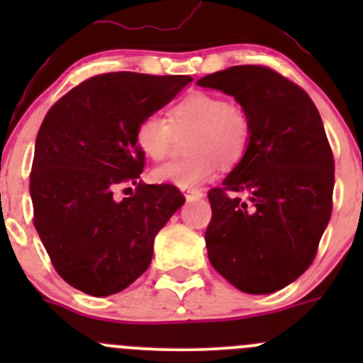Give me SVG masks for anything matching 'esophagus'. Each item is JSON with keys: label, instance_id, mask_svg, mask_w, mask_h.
<instances>
[{"label": "esophagus", "instance_id": "1", "mask_svg": "<svg viewBox=\"0 0 363 363\" xmlns=\"http://www.w3.org/2000/svg\"><path fill=\"white\" fill-rule=\"evenodd\" d=\"M184 196L188 202H191V200H200L203 199V193L199 191V189H188V191H184Z\"/></svg>", "mask_w": 363, "mask_h": 363}]
</instances>
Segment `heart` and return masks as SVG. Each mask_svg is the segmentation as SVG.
<instances>
[{
	"label": "heart",
	"instance_id": "heart-1",
	"mask_svg": "<svg viewBox=\"0 0 363 363\" xmlns=\"http://www.w3.org/2000/svg\"><path fill=\"white\" fill-rule=\"evenodd\" d=\"M186 144L189 158L168 161L151 172L160 184L195 189L218 174V164L235 167L246 156L251 142V119L240 105L205 91H193L175 101L168 119L149 113L138 123L135 140L147 158H167L175 133L191 131Z\"/></svg>",
	"mask_w": 363,
	"mask_h": 363
}]
</instances>
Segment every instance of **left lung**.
Instances as JSON below:
<instances>
[{
  "instance_id": "8db88e82",
  "label": "left lung",
  "mask_w": 363,
  "mask_h": 363,
  "mask_svg": "<svg viewBox=\"0 0 363 363\" xmlns=\"http://www.w3.org/2000/svg\"><path fill=\"white\" fill-rule=\"evenodd\" d=\"M196 84L233 96L251 119L246 156L208 191V259L237 290L274 294L309 269L330 221L334 156L320 112L267 67H232Z\"/></svg>"
}]
</instances>
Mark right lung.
Wrapping results in <instances>:
<instances>
[{"label":"right lung","instance_id":"add662e5","mask_svg":"<svg viewBox=\"0 0 363 363\" xmlns=\"http://www.w3.org/2000/svg\"><path fill=\"white\" fill-rule=\"evenodd\" d=\"M189 75L113 72L84 80L52 105L35 144L29 193L54 269L93 296L123 291L147 270L155 237L184 196L145 184L135 133L191 82ZM128 184L135 193L116 201ZM131 189V188H128Z\"/></svg>","mask_w":363,"mask_h":363}]
</instances>
